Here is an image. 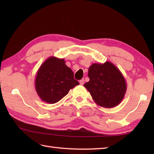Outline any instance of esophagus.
<instances>
[{
	"mask_svg": "<svg viewBox=\"0 0 154 154\" xmlns=\"http://www.w3.org/2000/svg\"><path fill=\"white\" fill-rule=\"evenodd\" d=\"M84 82H85L84 79H81V80L79 81V83H80L81 85H83L84 84Z\"/></svg>",
	"mask_w": 154,
	"mask_h": 154,
	"instance_id": "1",
	"label": "esophagus"
}]
</instances>
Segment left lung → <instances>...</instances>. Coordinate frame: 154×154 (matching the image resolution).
Wrapping results in <instances>:
<instances>
[{
  "mask_svg": "<svg viewBox=\"0 0 154 154\" xmlns=\"http://www.w3.org/2000/svg\"><path fill=\"white\" fill-rule=\"evenodd\" d=\"M89 81L84 85L98 105L107 109L121 103L126 92L127 85L123 75L110 61L93 63L89 68Z\"/></svg>",
  "mask_w": 154,
  "mask_h": 154,
  "instance_id": "1",
  "label": "left lung"
}]
</instances>
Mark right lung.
<instances>
[{"label":"right lung","mask_w":154,"mask_h":154,"mask_svg":"<svg viewBox=\"0 0 154 154\" xmlns=\"http://www.w3.org/2000/svg\"><path fill=\"white\" fill-rule=\"evenodd\" d=\"M79 85L63 59L54 56L48 57L41 65L35 78L38 95L42 100L50 104L57 103L70 89Z\"/></svg>","instance_id":"add662e5"}]
</instances>
